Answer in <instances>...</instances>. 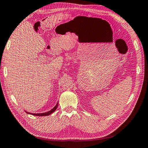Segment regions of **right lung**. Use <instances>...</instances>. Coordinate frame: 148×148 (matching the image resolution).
Instances as JSON below:
<instances>
[{
	"label": "right lung",
	"instance_id": "obj_1",
	"mask_svg": "<svg viewBox=\"0 0 148 148\" xmlns=\"http://www.w3.org/2000/svg\"><path fill=\"white\" fill-rule=\"evenodd\" d=\"M58 103H57V104L56 105L55 107H54L53 109H51V110L48 111V112H44V113H38V114H34V113H30V112H27V114H32V115H34V116H49L52 113H53L54 111H55V110L57 108V107H58Z\"/></svg>",
	"mask_w": 148,
	"mask_h": 148
}]
</instances>
